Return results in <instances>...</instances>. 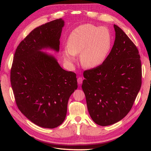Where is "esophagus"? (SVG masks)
<instances>
[{"mask_svg": "<svg viewBox=\"0 0 151 151\" xmlns=\"http://www.w3.org/2000/svg\"><path fill=\"white\" fill-rule=\"evenodd\" d=\"M78 83L79 84H82V83H83V79L81 78V77H79L78 78Z\"/></svg>", "mask_w": 151, "mask_h": 151, "instance_id": "obj_1", "label": "esophagus"}]
</instances>
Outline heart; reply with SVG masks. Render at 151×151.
I'll return each mask as SVG.
<instances>
[{"instance_id": "obj_1", "label": "heart", "mask_w": 151, "mask_h": 151, "mask_svg": "<svg viewBox=\"0 0 151 151\" xmlns=\"http://www.w3.org/2000/svg\"><path fill=\"white\" fill-rule=\"evenodd\" d=\"M112 45L110 30L105 26L85 24L72 31L67 40V49L62 51L64 60L73 64L76 55L80 54L81 65L88 68H96L104 63Z\"/></svg>"}]
</instances>
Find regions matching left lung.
Listing matches in <instances>:
<instances>
[{
  "label": "left lung",
  "instance_id": "left-lung-1",
  "mask_svg": "<svg viewBox=\"0 0 151 151\" xmlns=\"http://www.w3.org/2000/svg\"><path fill=\"white\" fill-rule=\"evenodd\" d=\"M111 51L100 66L84 71L82 89L93 121L101 126L115 124L127 114L141 86L138 50L129 37L114 24Z\"/></svg>",
  "mask_w": 151,
  "mask_h": 151
}]
</instances>
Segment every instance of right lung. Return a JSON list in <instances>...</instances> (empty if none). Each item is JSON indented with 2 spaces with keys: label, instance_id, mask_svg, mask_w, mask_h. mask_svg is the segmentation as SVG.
Wrapping results in <instances>:
<instances>
[{
  "label": "right lung",
  "instance_id": "obj_1",
  "mask_svg": "<svg viewBox=\"0 0 151 151\" xmlns=\"http://www.w3.org/2000/svg\"><path fill=\"white\" fill-rule=\"evenodd\" d=\"M64 21L58 19L34 29L16 50L10 81L21 112L43 128L54 129L65 120L68 101L77 89L76 74L63 70L52 55L59 51Z\"/></svg>",
  "mask_w": 151,
  "mask_h": 151
}]
</instances>
